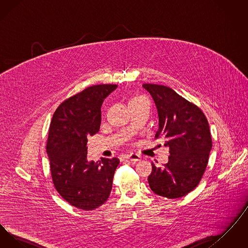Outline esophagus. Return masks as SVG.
I'll return each instance as SVG.
<instances>
[{
    "label": "esophagus",
    "instance_id": "obj_1",
    "mask_svg": "<svg viewBox=\"0 0 248 248\" xmlns=\"http://www.w3.org/2000/svg\"><path fill=\"white\" fill-rule=\"evenodd\" d=\"M126 159H128L130 161H133V162H138L140 160H141V156L140 154H130L125 157Z\"/></svg>",
    "mask_w": 248,
    "mask_h": 248
}]
</instances>
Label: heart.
<instances>
[{"mask_svg": "<svg viewBox=\"0 0 248 248\" xmlns=\"http://www.w3.org/2000/svg\"><path fill=\"white\" fill-rule=\"evenodd\" d=\"M142 100H145V98H143L141 96H135L133 97L129 101V105L131 104H134V103H138V102H140Z\"/></svg>", "mask_w": 248, "mask_h": 248, "instance_id": "1", "label": "heart"}]
</instances>
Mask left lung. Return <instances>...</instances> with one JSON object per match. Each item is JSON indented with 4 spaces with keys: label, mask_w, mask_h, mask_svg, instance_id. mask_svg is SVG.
Listing matches in <instances>:
<instances>
[{
    "label": "left lung",
    "mask_w": 248,
    "mask_h": 248,
    "mask_svg": "<svg viewBox=\"0 0 248 248\" xmlns=\"http://www.w3.org/2000/svg\"><path fill=\"white\" fill-rule=\"evenodd\" d=\"M157 108L159 128L156 139H162L170 156L164 166L153 164L148 177L154 193L169 199L187 195L200 182L212 149L207 119L196 105L173 89L144 83Z\"/></svg>",
    "instance_id": "obj_1"
}]
</instances>
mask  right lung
Returning a JSON list of instances; mask_svg holds the SVG:
<instances>
[{"label":"right lung","mask_w":248,"mask_h":248,"mask_svg":"<svg viewBox=\"0 0 248 248\" xmlns=\"http://www.w3.org/2000/svg\"><path fill=\"white\" fill-rule=\"evenodd\" d=\"M116 84L84 89L55 111L49 128L46 152L53 183L64 200L76 208L94 210L108 198L119 159H87V138L99 131L100 108Z\"/></svg>","instance_id":"obj_1"}]
</instances>
